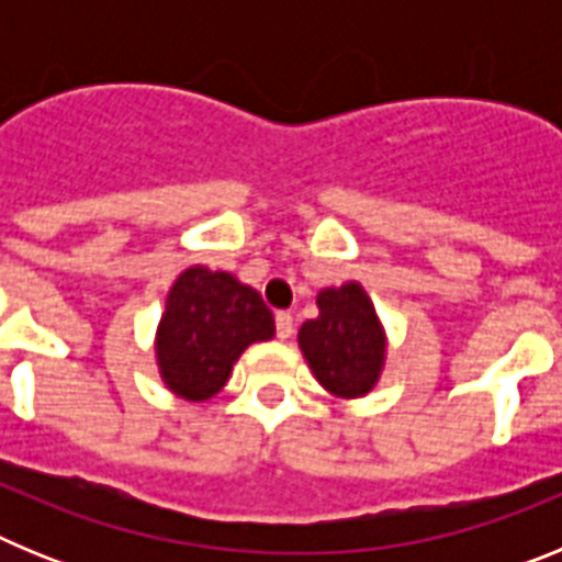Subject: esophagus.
I'll return each instance as SVG.
<instances>
[{
	"mask_svg": "<svg viewBox=\"0 0 562 562\" xmlns=\"http://www.w3.org/2000/svg\"><path fill=\"white\" fill-rule=\"evenodd\" d=\"M276 335L281 340H290L292 337V315L290 312H276Z\"/></svg>",
	"mask_w": 562,
	"mask_h": 562,
	"instance_id": "34e87169",
	"label": "esophagus"
}]
</instances>
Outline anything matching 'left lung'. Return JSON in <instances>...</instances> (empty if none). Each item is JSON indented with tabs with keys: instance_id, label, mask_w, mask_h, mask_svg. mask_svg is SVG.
I'll use <instances>...</instances> for the list:
<instances>
[{
	"instance_id": "8db88e82",
	"label": "left lung",
	"mask_w": 562,
	"mask_h": 562,
	"mask_svg": "<svg viewBox=\"0 0 562 562\" xmlns=\"http://www.w3.org/2000/svg\"><path fill=\"white\" fill-rule=\"evenodd\" d=\"M321 315L297 331L317 382L337 396H362L374 389L385 355V337L360 284H342L317 295Z\"/></svg>"
}]
</instances>
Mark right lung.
<instances>
[{
	"label": "right lung",
	"mask_w": 562,
	"mask_h": 562,
	"mask_svg": "<svg viewBox=\"0 0 562 562\" xmlns=\"http://www.w3.org/2000/svg\"><path fill=\"white\" fill-rule=\"evenodd\" d=\"M272 331V312L252 286L191 267L173 281L157 331L162 380L186 400H207L225 385L238 355Z\"/></svg>",
	"instance_id": "1"
}]
</instances>
